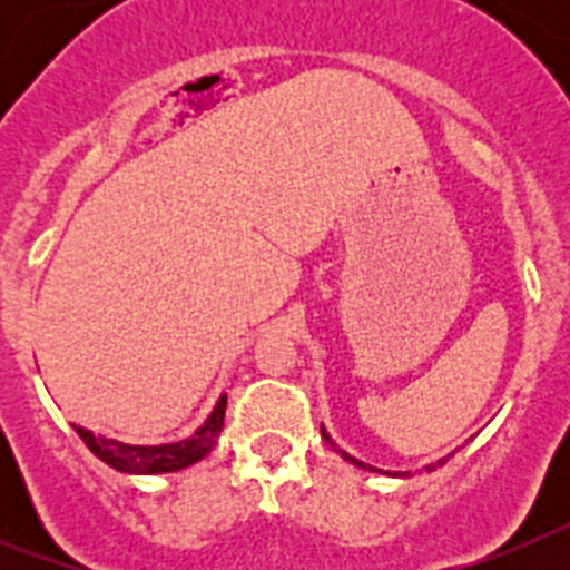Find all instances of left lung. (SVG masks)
I'll use <instances>...</instances> for the list:
<instances>
[{
  "label": "left lung",
  "mask_w": 570,
  "mask_h": 570,
  "mask_svg": "<svg viewBox=\"0 0 570 570\" xmlns=\"http://www.w3.org/2000/svg\"><path fill=\"white\" fill-rule=\"evenodd\" d=\"M322 436H325V442H328V445H331V448H334V451H336V454H340V456H342V460H347V462H351V465L362 468V471H374V473H382V471H380V468H374V465H365V462H360V460H354V456H351V454H345V451H342V448H340V445H336V442H334V440H331V434H328V431H325V425H322ZM445 460H448V456H445ZM445 460L434 462V465H425V468H428V471H434V468H436V465H445ZM394 476H407V473H394Z\"/></svg>",
  "instance_id": "left-lung-1"
}]
</instances>
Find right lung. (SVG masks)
I'll use <instances>...</instances> for the list:
<instances>
[{"instance_id":"right-lung-1","label":"right lung","mask_w":570,"mask_h":570,"mask_svg":"<svg viewBox=\"0 0 570 570\" xmlns=\"http://www.w3.org/2000/svg\"><path fill=\"white\" fill-rule=\"evenodd\" d=\"M225 407H228V394L216 400L214 411L208 420L196 428L194 434L176 442H159V445H130V442L108 440V436H97L94 431L82 425H73L85 445L105 462V465L116 468L122 473H170L183 471V468L194 465V462L205 460L210 454V448L216 445L219 434H223Z\"/></svg>"}]
</instances>
